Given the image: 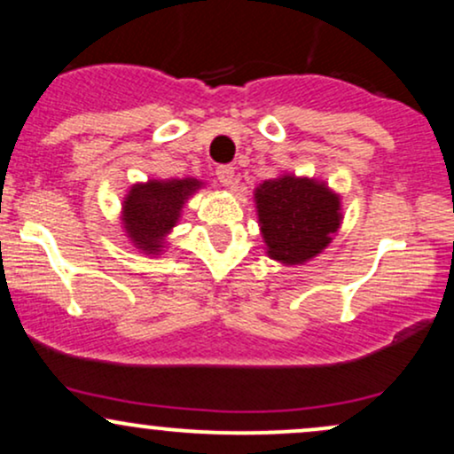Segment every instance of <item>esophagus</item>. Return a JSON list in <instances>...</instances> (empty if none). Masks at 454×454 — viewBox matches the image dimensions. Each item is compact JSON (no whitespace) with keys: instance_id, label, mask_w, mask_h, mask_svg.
<instances>
[{"instance_id":"esophagus-1","label":"esophagus","mask_w":454,"mask_h":454,"mask_svg":"<svg viewBox=\"0 0 454 454\" xmlns=\"http://www.w3.org/2000/svg\"><path fill=\"white\" fill-rule=\"evenodd\" d=\"M217 179H220V184L223 187H232V184H234L232 166H220V168H217Z\"/></svg>"}]
</instances>
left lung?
<instances>
[{"label":"left lung","instance_id":"left-lung-1","mask_svg":"<svg viewBox=\"0 0 454 454\" xmlns=\"http://www.w3.org/2000/svg\"><path fill=\"white\" fill-rule=\"evenodd\" d=\"M267 256L305 264L331 245L341 228V196L314 176L281 173L254 190Z\"/></svg>","mask_w":454,"mask_h":454}]
</instances>
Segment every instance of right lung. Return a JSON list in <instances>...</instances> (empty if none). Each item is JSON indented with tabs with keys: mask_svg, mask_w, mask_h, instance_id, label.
<instances>
[{
	"mask_svg": "<svg viewBox=\"0 0 454 454\" xmlns=\"http://www.w3.org/2000/svg\"><path fill=\"white\" fill-rule=\"evenodd\" d=\"M205 187L200 179H147L128 190L121 202V228L140 254L158 258L179 223L185 202Z\"/></svg>",
	"mask_w": 454,
	"mask_h": 454,
	"instance_id": "1",
	"label": "right lung"
}]
</instances>
